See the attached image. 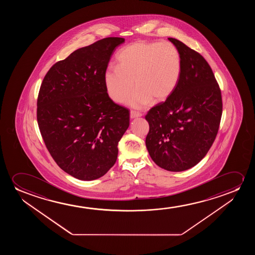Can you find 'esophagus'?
Here are the masks:
<instances>
[{
    "label": "esophagus",
    "mask_w": 255,
    "mask_h": 255,
    "mask_svg": "<svg viewBox=\"0 0 255 255\" xmlns=\"http://www.w3.org/2000/svg\"><path fill=\"white\" fill-rule=\"evenodd\" d=\"M141 116H142V113H140V112H136V111H130V114H129L130 119H136V118H138Z\"/></svg>",
    "instance_id": "34e87169"
}]
</instances>
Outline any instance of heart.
Wrapping results in <instances>:
<instances>
[{
	"label": "heart",
	"mask_w": 255,
	"mask_h": 255,
	"mask_svg": "<svg viewBox=\"0 0 255 255\" xmlns=\"http://www.w3.org/2000/svg\"><path fill=\"white\" fill-rule=\"evenodd\" d=\"M117 62V67L105 70V90L111 99L123 104L134 84L136 90L129 100L134 108H143L152 98L167 99L181 77V54L170 42H134L119 51Z\"/></svg>",
	"instance_id": "obj_1"
}]
</instances>
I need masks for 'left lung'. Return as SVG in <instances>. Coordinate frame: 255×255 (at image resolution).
Returning <instances> with one entry per match:
<instances>
[{
  "label": "left lung",
  "mask_w": 255,
  "mask_h": 255,
  "mask_svg": "<svg viewBox=\"0 0 255 255\" xmlns=\"http://www.w3.org/2000/svg\"><path fill=\"white\" fill-rule=\"evenodd\" d=\"M181 54L180 80L173 93L148 112L145 144L151 159L170 171L188 170L206 156L222 116L220 86L199 53L168 38Z\"/></svg>",
  "instance_id": "left-lung-1"
}]
</instances>
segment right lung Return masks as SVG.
Segmentation results:
<instances>
[{"label":"right lung","instance_id":"add662e5","mask_svg":"<svg viewBox=\"0 0 255 255\" xmlns=\"http://www.w3.org/2000/svg\"><path fill=\"white\" fill-rule=\"evenodd\" d=\"M121 37H107L55 63L37 98V123L49 153L80 180L101 178L117 161L119 140L129 125L128 109L105 90V70Z\"/></svg>","mask_w":255,"mask_h":255}]
</instances>
